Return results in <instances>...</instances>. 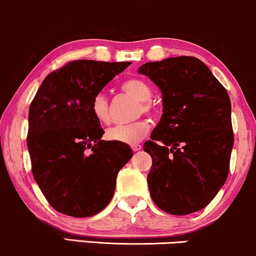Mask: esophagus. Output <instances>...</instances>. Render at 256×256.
<instances>
[{
  "label": "esophagus",
  "mask_w": 256,
  "mask_h": 256,
  "mask_svg": "<svg viewBox=\"0 0 256 256\" xmlns=\"http://www.w3.org/2000/svg\"><path fill=\"white\" fill-rule=\"evenodd\" d=\"M131 148H132V150H134V152H138V150H140L142 146H140V144L136 143V144H132Z\"/></svg>",
  "instance_id": "34e87169"
}]
</instances>
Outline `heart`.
Wrapping results in <instances>:
<instances>
[{"label":"heart","mask_w":256,"mask_h":256,"mask_svg":"<svg viewBox=\"0 0 256 256\" xmlns=\"http://www.w3.org/2000/svg\"><path fill=\"white\" fill-rule=\"evenodd\" d=\"M122 92L131 95L132 98H137L140 101L138 112L150 113L154 110V104L152 102V89L149 83L142 78H128L122 84ZM92 113L94 118L101 124H108L110 120V102L108 98L102 93L95 95L92 100L90 104ZM150 126L146 120L140 119L137 122H130V124L116 125L110 128L106 131V138L108 140L118 142L124 144H134L140 142L149 131Z\"/></svg>","instance_id":"b5f03b06"}]
</instances>
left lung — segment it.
I'll use <instances>...</instances> for the list:
<instances>
[{
    "mask_svg": "<svg viewBox=\"0 0 256 256\" xmlns=\"http://www.w3.org/2000/svg\"><path fill=\"white\" fill-rule=\"evenodd\" d=\"M162 92L163 114L144 152L152 156L150 196L167 214L204 208L229 174L234 146L226 89L196 57L149 62L138 70Z\"/></svg>",
    "mask_w": 256,
    "mask_h": 256,
    "instance_id": "1",
    "label": "left lung"
}]
</instances>
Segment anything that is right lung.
<instances>
[{
	"mask_svg": "<svg viewBox=\"0 0 256 256\" xmlns=\"http://www.w3.org/2000/svg\"><path fill=\"white\" fill-rule=\"evenodd\" d=\"M131 62H68L46 76L30 106L28 146L36 182L52 208L90 217L113 198L119 170L132 158L124 143L104 134L90 104Z\"/></svg>",
	"mask_w": 256,
	"mask_h": 256,
	"instance_id": "right-lung-1",
	"label": "right lung"
}]
</instances>
